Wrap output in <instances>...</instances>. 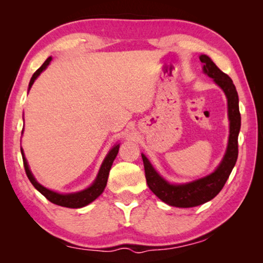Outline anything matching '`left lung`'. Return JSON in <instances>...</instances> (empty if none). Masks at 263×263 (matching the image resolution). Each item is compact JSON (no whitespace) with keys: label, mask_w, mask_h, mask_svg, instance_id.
I'll list each match as a JSON object with an SVG mask.
<instances>
[{"label":"left lung","mask_w":263,"mask_h":263,"mask_svg":"<svg viewBox=\"0 0 263 263\" xmlns=\"http://www.w3.org/2000/svg\"><path fill=\"white\" fill-rule=\"evenodd\" d=\"M199 60L203 64V73L216 82L228 99L230 135L228 148L220 163L211 174L201 179L186 183H171L155 171L146 155L141 153L148 188L162 202L176 208H194L215 198L225 185L238 159V136L241 126V117L237 89L229 75L222 73L206 54L199 55Z\"/></svg>","instance_id":"left-lung-1"}]
</instances>
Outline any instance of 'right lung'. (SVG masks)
I'll return each instance as SVG.
<instances>
[{
  "mask_svg": "<svg viewBox=\"0 0 263 263\" xmlns=\"http://www.w3.org/2000/svg\"><path fill=\"white\" fill-rule=\"evenodd\" d=\"M51 60H52L51 57L47 58L46 61L44 62L41 67L35 70L34 74L32 75V78H31V80H30L28 92L31 89V87H32L33 82L37 80L39 75H41V73L43 72V70H45L47 68V66L50 65ZM118 149H119V144H116L114 147L109 151L108 154H106V157L103 160V162H102V164H101L99 174H97L95 181L92 182V183L89 185L88 188L83 189L81 191H77V193H68V194L57 193V191L47 189L46 186H44L39 183V182L34 179L32 172L30 171L28 161H26L25 155H24V151L22 147H21V153H22V157H23V163H24L26 175H28L30 182L32 183L34 188L39 191V193L45 196L48 201L52 202L53 204H57V205L70 208V209H79V208H83V206L88 205V204H90L91 202H94L95 199L99 197L102 193H103V190L106 185V182H108L109 172L111 169V166H112V163H114V160L116 159V157H117Z\"/></svg>",
  "mask_w": 263,
  "mask_h": 263,
  "instance_id": "add662e5",
  "label": "right lung"
}]
</instances>
